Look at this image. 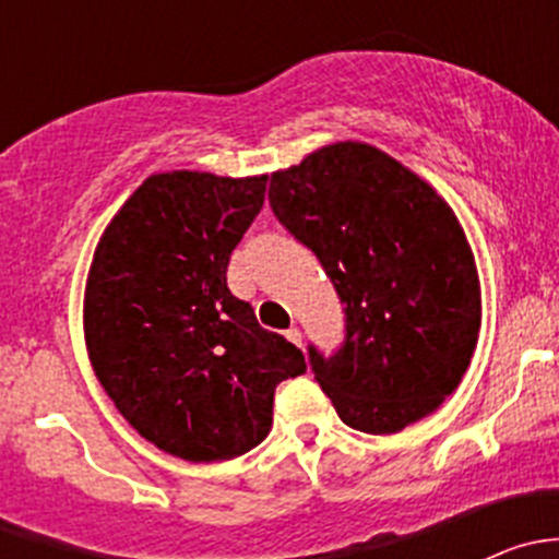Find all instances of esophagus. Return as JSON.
Masks as SVG:
<instances>
[{
    "label": "esophagus",
    "instance_id": "obj_1",
    "mask_svg": "<svg viewBox=\"0 0 559 559\" xmlns=\"http://www.w3.org/2000/svg\"><path fill=\"white\" fill-rule=\"evenodd\" d=\"M286 337H289L295 346H302V332L297 330V326H289V330H286Z\"/></svg>",
    "mask_w": 559,
    "mask_h": 559
}]
</instances>
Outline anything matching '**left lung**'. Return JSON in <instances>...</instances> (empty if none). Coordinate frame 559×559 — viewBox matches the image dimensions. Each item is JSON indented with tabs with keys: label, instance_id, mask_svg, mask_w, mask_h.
Masks as SVG:
<instances>
[{
	"label": "left lung",
	"instance_id": "left-lung-1",
	"mask_svg": "<svg viewBox=\"0 0 559 559\" xmlns=\"http://www.w3.org/2000/svg\"><path fill=\"white\" fill-rule=\"evenodd\" d=\"M275 218L319 257L346 308L332 357L308 346L348 427L392 436L460 386L481 326L465 233L427 180L368 143H332L270 175Z\"/></svg>",
	"mask_w": 559,
	"mask_h": 559
}]
</instances>
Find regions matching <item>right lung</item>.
Here are the masks:
<instances>
[{
    "mask_svg": "<svg viewBox=\"0 0 559 559\" xmlns=\"http://www.w3.org/2000/svg\"><path fill=\"white\" fill-rule=\"evenodd\" d=\"M264 180L151 175L94 251L83 300L94 373L123 419L180 460L251 452L273 427L275 386L306 373L300 348L227 286Z\"/></svg>",
    "mask_w": 559,
    "mask_h": 559,
    "instance_id": "1",
    "label": "right lung"
}]
</instances>
